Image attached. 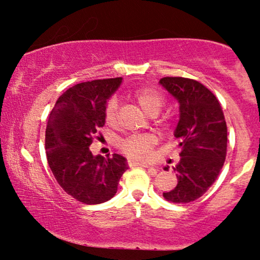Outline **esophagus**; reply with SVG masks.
Returning <instances> with one entry per match:
<instances>
[{"label":"esophagus","instance_id":"1","mask_svg":"<svg viewBox=\"0 0 260 260\" xmlns=\"http://www.w3.org/2000/svg\"><path fill=\"white\" fill-rule=\"evenodd\" d=\"M128 164H129V166H143V168H147L149 170H151V174L156 175L157 169L156 168H153V166H150V165H148V164L138 162V161H134V160H129V161H128Z\"/></svg>","mask_w":260,"mask_h":260}]
</instances>
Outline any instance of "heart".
Instances as JSON below:
<instances>
[{"mask_svg":"<svg viewBox=\"0 0 260 260\" xmlns=\"http://www.w3.org/2000/svg\"><path fill=\"white\" fill-rule=\"evenodd\" d=\"M134 99L142 110L149 116L157 115L165 105V99L159 91L153 88H140L134 91ZM118 103L116 98L109 100L105 110V120L107 123H113L117 115ZM156 144V138L151 134H139L122 140L121 148L133 159L147 160L153 154V148Z\"/></svg>","mask_w":260,"mask_h":260,"instance_id":"b5f03b06","label":"heart"}]
</instances>
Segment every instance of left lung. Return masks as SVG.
I'll list each match as a JSON object with an SVG mask.
<instances>
[{
  "mask_svg": "<svg viewBox=\"0 0 260 260\" xmlns=\"http://www.w3.org/2000/svg\"><path fill=\"white\" fill-rule=\"evenodd\" d=\"M159 83L180 105L174 132L181 147L177 184L162 196L172 203H189L201 198L221 171L228 127L219 100L202 83L182 77H165Z\"/></svg>",
  "mask_w": 260,
  "mask_h": 260,
  "instance_id": "1",
  "label": "left lung"
}]
</instances>
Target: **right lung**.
I'll return each instance as SVG.
<instances>
[{
	"mask_svg": "<svg viewBox=\"0 0 260 260\" xmlns=\"http://www.w3.org/2000/svg\"><path fill=\"white\" fill-rule=\"evenodd\" d=\"M122 78L98 79L76 84L56 101L45 133L47 162L67 194L84 204H100L117 192L127 159L112 154L92 155L90 144L105 124L107 100Z\"/></svg>",
	"mask_w": 260,
	"mask_h": 260,
	"instance_id": "1",
	"label": "right lung"
}]
</instances>
